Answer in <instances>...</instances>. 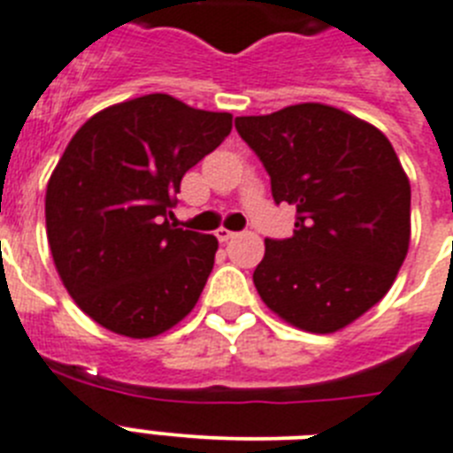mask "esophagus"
<instances>
[{"mask_svg":"<svg viewBox=\"0 0 453 453\" xmlns=\"http://www.w3.org/2000/svg\"><path fill=\"white\" fill-rule=\"evenodd\" d=\"M215 235H218V241H219V242H226V241H229V238H234V231H229V229H224V226H219V229L215 231Z\"/></svg>","mask_w":453,"mask_h":453,"instance_id":"obj_1","label":"esophagus"}]
</instances>
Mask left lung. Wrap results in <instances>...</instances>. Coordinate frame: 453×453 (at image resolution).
<instances>
[{"label":"left lung","mask_w":453,"mask_h":453,"mask_svg":"<svg viewBox=\"0 0 453 453\" xmlns=\"http://www.w3.org/2000/svg\"><path fill=\"white\" fill-rule=\"evenodd\" d=\"M271 175L275 203L296 208L291 238H266L254 287L273 312L334 334L384 298L410 248V180L377 127L324 104L235 118Z\"/></svg>","instance_id":"1"}]
</instances>
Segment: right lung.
Wrapping results in <instances>:
<instances>
[{
    "mask_svg": "<svg viewBox=\"0 0 453 453\" xmlns=\"http://www.w3.org/2000/svg\"><path fill=\"white\" fill-rule=\"evenodd\" d=\"M231 132V113L145 95L92 115L46 189L52 261L85 315L152 338L185 319L215 264L218 238L175 229L182 175Z\"/></svg>",
    "mask_w": 453,
    "mask_h": 453,
    "instance_id": "add662e5",
    "label": "right lung"
}]
</instances>
